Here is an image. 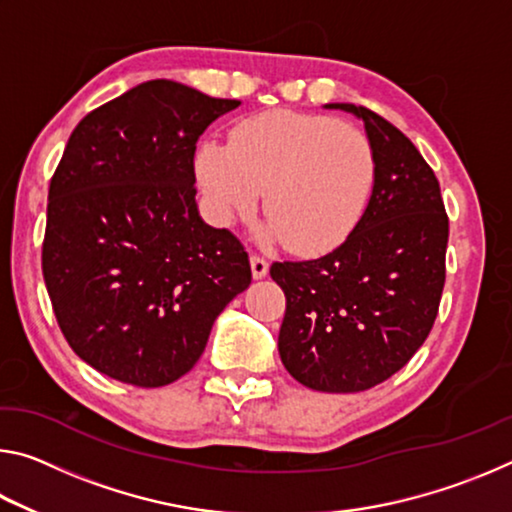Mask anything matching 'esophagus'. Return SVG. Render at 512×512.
Instances as JSON below:
<instances>
[{"mask_svg":"<svg viewBox=\"0 0 512 512\" xmlns=\"http://www.w3.org/2000/svg\"><path fill=\"white\" fill-rule=\"evenodd\" d=\"M250 271H253L255 280H262V277H266V273H268V262L264 257L253 255L250 257Z\"/></svg>","mask_w":512,"mask_h":512,"instance_id":"esophagus-1","label":"esophagus"}]
</instances>
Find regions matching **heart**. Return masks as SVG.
Instances as JSON below:
<instances>
[{"instance_id": "obj_1", "label": "heart", "mask_w": 512, "mask_h": 512, "mask_svg": "<svg viewBox=\"0 0 512 512\" xmlns=\"http://www.w3.org/2000/svg\"><path fill=\"white\" fill-rule=\"evenodd\" d=\"M205 212L219 228L255 212L259 192L268 221L264 241L291 253L325 255L357 228L370 203L377 158L368 135L325 115L268 110L232 128L228 146L196 153Z\"/></svg>"}]
</instances>
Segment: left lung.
<instances>
[{"instance_id": "left-lung-1", "label": "left lung", "mask_w": 512, "mask_h": 512, "mask_svg": "<svg viewBox=\"0 0 512 512\" xmlns=\"http://www.w3.org/2000/svg\"><path fill=\"white\" fill-rule=\"evenodd\" d=\"M377 178L357 228L309 262H275L287 296L277 350L289 375L320 393H359L404 368L427 339L445 287L449 221L438 180L404 133L363 106Z\"/></svg>"}]
</instances>
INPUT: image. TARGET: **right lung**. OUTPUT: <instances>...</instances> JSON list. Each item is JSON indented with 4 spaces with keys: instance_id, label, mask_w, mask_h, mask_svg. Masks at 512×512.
Returning <instances> with one entry per match:
<instances>
[{
    "instance_id": "add662e5",
    "label": "right lung",
    "mask_w": 512,
    "mask_h": 512,
    "mask_svg": "<svg viewBox=\"0 0 512 512\" xmlns=\"http://www.w3.org/2000/svg\"><path fill=\"white\" fill-rule=\"evenodd\" d=\"M239 106L146 81L69 135L49 185L42 275L69 348L103 375L142 388L180 379L248 289L244 246L201 219L194 187L198 137Z\"/></svg>"
}]
</instances>
